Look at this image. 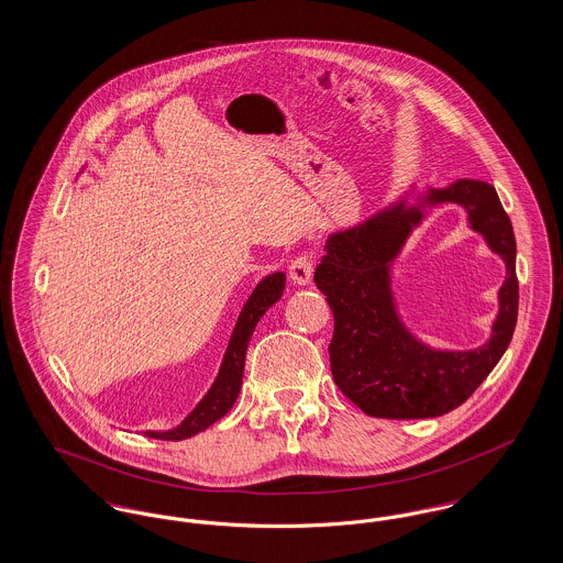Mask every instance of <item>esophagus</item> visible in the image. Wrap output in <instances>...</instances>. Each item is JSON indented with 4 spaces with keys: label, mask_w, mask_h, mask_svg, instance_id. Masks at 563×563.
<instances>
[{
    "label": "esophagus",
    "mask_w": 563,
    "mask_h": 563,
    "mask_svg": "<svg viewBox=\"0 0 563 563\" xmlns=\"http://www.w3.org/2000/svg\"><path fill=\"white\" fill-rule=\"evenodd\" d=\"M312 272H314V262H312V255L308 253L297 255L289 266V276L295 285H308L312 280Z\"/></svg>",
    "instance_id": "esophagus-1"
}]
</instances>
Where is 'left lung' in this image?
Here are the masks:
<instances>
[{"mask_svg":"<svg viewBox=\"0 0 563 563\" xmlns=\"http://www.w3.org/2000/svg\"><path fill=\"white\" fill-rule=\"evenodd\" d=\"M437 202L462 205L471 228L507 264L492 338L479 349H429L397 317L390 264L422 221L420 207H405L401 200L365 223L329 236L314 272V283L327 295L335 321L329 344L333 379L350 401L374 418H437L460 407L498 365L515 331L517 246L496 189L485 181L460 179L450 188L430 189L422 198V205Z\"/></svg>","mask_w":563,"mask_h":563,"instance_id":"obj_1","label":"left lung"}]
</instances>
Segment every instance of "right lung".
Instances as JSON below:
<instances>
[{"label":"right lung","instance_id":"add662e5","mask_svg":"<svg viewBox=\"0 0 563 563\" xmlns=\"http://www.w3.org/2000/svg\"><path fill=\"white\" fill-rule=\"evenodd\" d=\"M285 289V274L274 272L266 276L255 291L249 297V301L242 308L239 322L234 327L232 340L225 350L223 363L219 375L214 379L213 388L207 393V397L196 405V409L189 413L188 418L177 427V429L166 430V432H152L147 430L145 434L152 439H162V441H181L189 439L205 429H209L219 418H223L232 405L239 399L241 393L242 374H244V356H246V346L253 335V329L257 321L266 314L272 303H276Z\"/></svg>","mask_w":563,"mask_h":563}]
</instances>
